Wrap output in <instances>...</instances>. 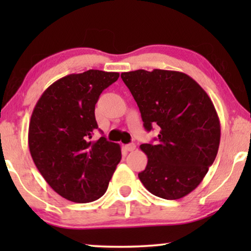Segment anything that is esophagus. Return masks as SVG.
Masks as SVG:
<instances>
[{
  "instance_id": "obj_1",
  "label": "esophagus",
  "mask_w": 251,
  "mask_h": 251,
  "mask_svg": "<svg viewBox=\"0 0 251 251\" xmlns=\"http://www.w3.org/2000/svg\"><path fill=\"white\" fill-rule=\"evenodd\" d=\"M135 148H136L135 143H128V145L125 146V149L127 150V151H133V150H135Z\"/></svg>"
}]
</instances>
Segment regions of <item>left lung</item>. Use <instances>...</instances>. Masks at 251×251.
<instances>
[{
  "instance_id": "left-lung-1",
  "label": "left lung",
  "mask_w": 251,
  "mask_h": 251,
  "mask_svg": "<svg viewBox=\"0 0 251 251\" xmlns=\"http://www.w3.org/2000/svg\"><path fill=\"white\" fill-rule=\"evenodd\" d=\"M120 76L139 106L145 128L159 127L155 143L140 146L148 163L139 179L158 198L188 195L218 152L220 123L211 99L182 72L136 70Z\"/></svg>"
}]
</instances>
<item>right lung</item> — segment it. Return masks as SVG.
Segmentation results:
<instances>
[{
  "instance_id": "right-lung-1",
  "label": "right lung",
  "mask_w": 251,
  "mask_h": 251,
  "mask_svg": "<svg viewBox=\"0 0 251 251\" xmlns=\"http://www.w3.org/2000/svg\"><path fill=\"white\" fill-rule=\"evenodd\" d=\"M118 78V72L100 70L63 76L43 92L32 112L28 147L33 162L48 185L71 202L101 198L122 159L118 143L104 136L92 140L99 128L96 102Z\"/></svg>"
}]
</instances>
